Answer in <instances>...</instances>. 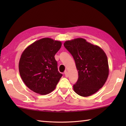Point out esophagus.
<instances>
[{"label": "esophagus", "mask_w": 126, "mask_h": 126, "mask_svg": "<svg viewBox=\"0 0 126 126\" xmlns=\"http://www.w3.org/2000/svg\"><path fill=\"white\" fill-rule=\"evenodd\" d=\"M64 74H65V76L66 77H68V73L66 71H65V72H64Z\"/></svg>", "instance_id": "34e87169"}]
</instances>
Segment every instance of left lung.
I'll use <instances>...</instances> for the list:
<instances>
[{
    "mask_svg": "<svg viewBox=\"0 0 126 126\" xmlns=\"http://www.w3.org/2000/svg\"><path fill=\"white\" fill-rule=\"evenodd\" d=\"M64 46L73 56L78 70L79 79L73 85L75 92L83 97L97 92L109 75L108 59L104 51L81 38L66 41Z\"/></svg>",
    "mask_w": 126,
    "mask_h": 126,
    "instance_id": "1",
    "label": "left lung"
}]
</instances>
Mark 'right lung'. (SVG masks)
I'll return each mask as SVG.
<instances>
[{
  "label": "right lung",
  "instance_id": "add662e5",
  "mask_svg": "<svg viewBox=\"0 0 126 126\" xmlns=\"http://www.w3.org/2000/svg\"><path fill=\"white\" fill-rule=\"evenodd\" d=\"M62 46L60 41L44 38L26 47L19 63V71L29 89L46 95L55 89L62 74L58 71L55 55Z\"/></svg>",
  "mask_w": 126,
  "mask_h": 126
}]
</instances>
